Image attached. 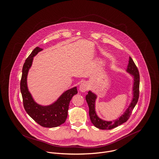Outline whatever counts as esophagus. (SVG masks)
Wrapping results in <instances>:
<instances>
[{"mask_svg": "<svg viewBox=\"0 0 159 159\" xmlns=\"http://www.w3.org/2000/svg\"><path fill=\"white\" fill-rule=\"evenodd\" d=\"M79 90L80 92H85L88 90V86L87 84L85 82H83L80 84V87H79Z\"/></svg>", "mask_w": 159, "mask_h": 159, "instance_id": "34e87169", "label": "esophagus"}]
</instances>
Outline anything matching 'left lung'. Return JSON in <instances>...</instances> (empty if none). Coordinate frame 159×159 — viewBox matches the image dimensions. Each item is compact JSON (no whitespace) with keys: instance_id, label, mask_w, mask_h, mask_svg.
Wrapping results in <instances>:
<instances>
[{"instance_id":"obj_1","label":"left lung","mask_w":159,"mask_h":159,"mask_svg":"<svg viewBox=\"0 0 159 159\" xmlns=\"http://www.w3.org/2000/svg\"><path fill=\"white\" fill-rule=\"evenodd\" d=\"M126 71L130 73L134 77L133 98L130 104L124 111L123 115H122L118 119L111 121H107L99 118L96 115L95 111V101L97 96L91 91H88V93L86 96V101L89 107V115L91 123L96 127L102 130H110L126 122L130 118L132 110L138 102L140 88L139 71L130 57H129V64Z\"/></svg>"}]
</instances>
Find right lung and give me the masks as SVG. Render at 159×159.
Segmentation results:
<instances>
[{"mask_svg":"<svg viewBox=\"0 0 159 159\" xmlns=\"http://www.w3.org/2000/svg\"><path fill=\"white\" fill-rule=\"evenodd\" d=\"M42 50L43 49L36 47L25 60L22 68L20 88L24 107L28 115L40 125L51 128L59 126L65 122L70 101L73 96L77 93V89L75 87L66 91L57 101L49 106H41L35 102L27 88V77L34 57Z\"/></svg>","mask_w":159,"mask_h":159,"instance_id":"1","label":"right lung"}]
</instances>
